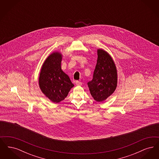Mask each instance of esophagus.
Wrapping results in <instances>:
<instances>
[{
  "mask_svg": "<svg viewBox=\"0 0 159 159\" xmlns=\"http://www.w3.org/2000/svg\"><path fill=\"white\" fill-rule=\"evenodd\" d=\"M76 84L77 85L80 86V85H82V82H80V81H78V80H77V81H76Z\"/></svg>",
  "mask_w": 159,
  "mask_h": 159,
  "instance_id": "esophagus-1",
  "label": "esophagus"
}]
</instances>
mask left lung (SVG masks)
I'll list each match as a JSON object with an SVG mask.
<instances>
[{"label": "left lung", "mask_w": 159, "mask_h": 159, "mask_svg": "<svg viewBox=\"0 0 159 159\" xmlns=\"http://www.w3.org/2000/svg\"><path fill=\"white\" fill-rule=\"evenodd\" d=\"M98 59L92 80L88 83L92 97L102 102L113 93L117 84V68L113 58L106 51L98 49Z\"/></svg>", "instance_id": "1"}]
</instances>
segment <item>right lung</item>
<instances>
[{"label": "right lung", "instance_id": "1", "mask_svg": "<svg viewBox=\"0 0 159 159\" xmlns=\"http://www.w3.org/2000/svg\"><path fill=\"white\" fill-rule=\"evenodd\" d=\"M61 61L60 52L49 55L42 65L39 79L40 90L55 103L64 100L74 86L68 75L61 70Z\"/></svg>", "mask_w": 159, "mask_h": 159}]
</instances>
